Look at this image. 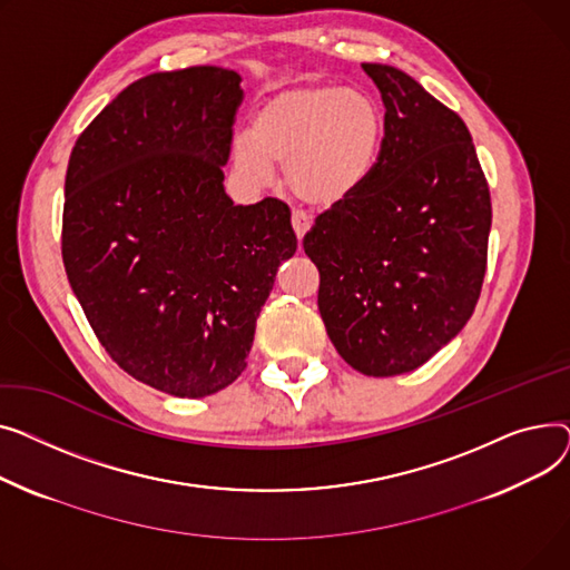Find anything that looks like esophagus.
Returning <instances> with one entry per match:
<instances>
[{"label": "esophagus", "mask_w": 570, "mask_h": 570, "mask_svg": "<svg viewBox=\"0 0 570 570\" xmlns=\"http://www.w3.org/2000/svg\"><path fill=\"white\" fill-rule=\"evenodd\" d=\"M292 227L296 232V239L301 242V239L306 237V232L311 229V220H308V216L304 212H294L292 214Z\"/></svg>", "instance_id": "1"}]
</instances>
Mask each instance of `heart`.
Masks as SVG:
<instances>
[{
	"label": "heart",
	"instance_id": "b5f03b06",
	"mask_svg": "<svg viewBox=\"0 0 570 570\" xmlns=\"http://www.w3.org/2000/svg\"><path fill=\"white\" fill-rule=\"evenodd\" d=\"M384 145V115L373 96L336 85H298L255 110L250 132L232 140L237 173L262 186L283 163V184L317 212L336 209L373 177Z\"/></svg>",
	"mask_w": 570,
	"mask_h": 570
}]
</instances>
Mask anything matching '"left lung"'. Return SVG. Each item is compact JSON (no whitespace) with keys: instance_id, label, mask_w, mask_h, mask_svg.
Instances as JSON below:
<instances>
[{"instance_id":"left-lung-1","label":"left lung","mask_w":570,"mask_h":570,"mask_svg":"<svg viewBox=\"0 0 570 570\" xmlns=\"http://www.w3.org/2000/svg\"><path fill=\"white\" fill-rule=\"evenodd\" d=\"M382 94L373 177L304 237L338 354L367 377L416 371L449 345L481 294L490 190L464 121L405 71L361 63Z\"/></svg>"}]
</instances>
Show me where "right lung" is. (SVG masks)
I'll list each match as a JSON object with an SVG mask.
<instances>
[{
	"mask_svg": "<svg viewBox=\"0 0 570 570\" xmlns=\"http://www.w3.org/2000/svg\"><path fill=\"white\" fill-rule=\"evenodd\" d=\"M242 76L151 73L82 130L66 170L61 257L100 345L138 382L205 397L237 380L278 266L296 250L276 197L225 193Z\"/></svg>",
	"mask_w": 570,
	"mask_h": 570,
	"instance_id": "obj_1",
	"label": "right lung"
}]
</instances>
